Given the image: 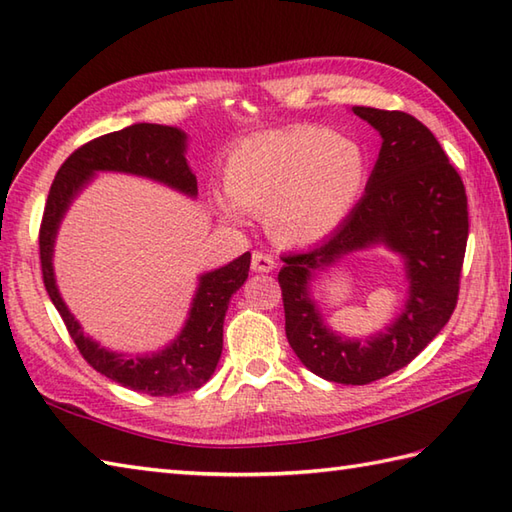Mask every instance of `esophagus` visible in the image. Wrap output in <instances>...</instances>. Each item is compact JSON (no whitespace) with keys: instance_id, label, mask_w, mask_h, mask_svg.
Returning a JSON list of instances; mask_svg holds the SVG:
<instances>
[{"instance_id":"34e87169","label":"esophagus","mask_w":512,"mask_h":512,"mask_svg":"<svg viewBox=\"0 0 512 512\" xmlns=\"http://www.w3.org/2000/svg\"><path fill=\"white\" fill-rule=\"evenodd\" d=\"M250 266H253L255 273H270V270H275L277 262L270 253H264V250H255L253 262H250Z\"/></svg>"}]
</instances>
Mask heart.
I'll use <instances>...</instances> for the list:
<instances>
[{"label":"heart","mask_w":512,"mask_h":512,"mask_svg":"<svg viewBox=\"0 0 512 512\" xmlns=\"http://www.w3.org/2000/svg\"><path fill=\"white\" fill-rule=\"evenodd\" d=\"M369 160L352 138L325 127L295 125L244 138L226 160L233 202L217 211L237 222L239 209L268 217L279 244L308 246L332 235L367 187Z\"/></svg>","instance_id":"heart-1"}]
</instances>
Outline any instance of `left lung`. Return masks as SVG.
<instances>
[{"mask_svg":"<svg viewBox=\"0 0 512 512\" xmlns=\"http://www.w3.org/2000/svg\"><path fill=\"white\" fill-rule=\"evenodd\" d=\"M383 145L365 195L343 224L306 253L281 257L286 336L312 374L341 385H367L409 365L447 325L458 303L469 239L460 173L418 118L407 112L352 107ZM385 243L406 259L410 299L385 333L350 342L322 325L309 279L352 249Z\"/></svg>","mask_w":512,"mask_h":512,"instance_id":"1","label":"left lung"}]
</instances>
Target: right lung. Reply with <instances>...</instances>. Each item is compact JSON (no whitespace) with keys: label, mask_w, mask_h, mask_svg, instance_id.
Wrapping results in <instances>:
<instances>
[{"label":"right lung","mask_w":512,"mask_h":512,"mask_svg":"<svg viewBox=\"0 0 512 512\" xmlns=\"http://www.w3.org/2000/svg\"><path fill=\"white\" fill-rule=\"evenodd\" d=\"M184 140L187 136L176 127L138 123L81 145L72 151L54 176L39 228L43 286H46L54 308L59 310L81 356L96 372L112 378L114 383L149 396L184 394V391L202 387L211 378L222 356L228 301L248 277L250 253L200 277V288L195 292L187 325L176 341L158 354L129 358L107 352L105 347L81 332V325L65 308L57 284H54L52 246L63 213L68 211L74 195L90 182L94 171L136 173V176L165 182L187 195L198 193V180L184 158Z\"/></svg>","instance_id":"add662e5"}]
</instances>
